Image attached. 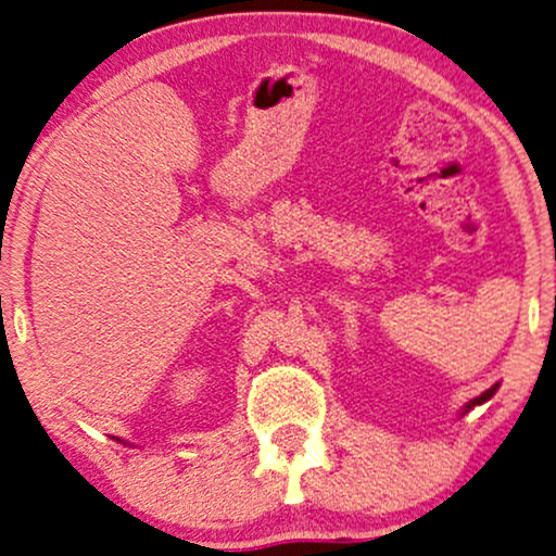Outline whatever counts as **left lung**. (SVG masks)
<instances>
[{
	"instance_id": "1",
	"label": "left lung",
	"mask_w": 556,
	"mask_h": 556,
	"mask_svg": "<svg viewBox=\"0 0 556 556\" xmlns=\"http://www.w3.org/2000/svg\"><path fill=\"white\" fill-rule=\"evenodd\" d=\"M495 390H497V384H493V388H490L488 392H482V395H480V397L469 400V405L465 407V413H467V410H472V407H475V405H482V403H484V400H490V397H493V395H495Z\"/></svg>"
}]
</instances>
